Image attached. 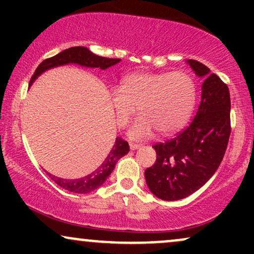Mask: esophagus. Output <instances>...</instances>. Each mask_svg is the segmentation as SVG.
<instances>
[{"instance_id": "esophagus-1", "label": "esophagus", "mask_w": 254, "mask_h": 254, "mask_svg": "<svg viewBox=\"0 0 254 254\" xmlns=\"http://www.w3.org/2000/svg\"><path fill=\"white\" fill-rule=\"evenodd\" d=\"M139 147H141V145H139V144L133 143V142H130V149H131V150H136V149H138Z\"/></svg>"}]
</instances>
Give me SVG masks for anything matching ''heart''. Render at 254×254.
<instances>
[{"label": "heart", "instance_id": "obj_1", "mask_svg": "<svg viewBox=\"0 0 254 254\" xmlns=\"http://www.w3.org/2000/svg\"><path fill=\"white\" fill-rule=\"evenodd\" d=\"M193 77L185 71L133 72L110 95L119 127L127 125L136 107L139 116L129 127L132 139L149 138L155 130L176 132L190 118L196 104Z\"/></svg>", "mask_w": 254, "mask_h": 254}]
</instances>
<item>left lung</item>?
Wrapping results in <instances>:
<instances>
[{
  "label": "left lung",
  "mask_w": 254,
  "mask_h": 254,
  "mask_svg": "<svg viewBox=\"0 0 254 254\" xmlns=\"http://www.w3.org/2000/svg\"><path fill=\"white\" fill-rule=\"evenodd\" d=\"M188 63L204 77L199 107L185 130L154 144L156 161L144 172L151 193L164 200L183 199L202 188L217 171L229 141L228 87L204 64L194 60Z\"/></svg>",
  "instance_id": "left-lung-1"
}]
</instances>
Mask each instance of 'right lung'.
<instances>
[{
    "label": "right lung",
    "instance_id": "right-lung-1",
    "mask_svg": "<svg viewBox=\"0 0 254 254\" xmlns=\"http://www.w3.org/2000/svg\"><path fill=\"white\" fill-rule=\"evenodd\" d=\"M119 62H121L119 58L97 56V55L93 54L87 48H83V46H74V48H69L66 50L60 52L56 56L44 60L38 65L34 74L32 75L30 86L34 82V80L40 74L49 70V69L55 68V66L74 63L78 64V65L87 66V68H100L105 70V69L110 68V66L115 65V64ZM129 143L127 141H124L123 138H121V137H117L109 155L105 157V160L101 162V165L99 166L97 170L93 171L88 176L80 178V179H63V178H57L52 176L50 173L48 174L57 185H60L64 190L74 192V193H89V192L97 190L98 188H100L103 185L105 180L112 173L113 168H115L118 160L121 157H123L125 154L129 153Z\"/></svg>",
    "mask_w": 254,
    "mask_h": 254
}]
</instances>
